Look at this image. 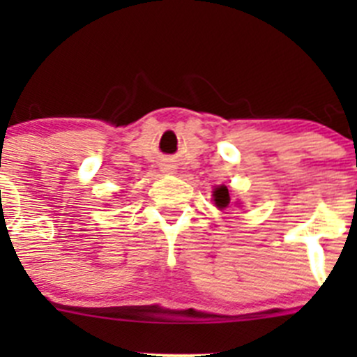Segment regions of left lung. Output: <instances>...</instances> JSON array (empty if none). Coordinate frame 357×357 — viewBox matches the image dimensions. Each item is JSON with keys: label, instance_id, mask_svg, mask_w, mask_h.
<instances>
[{"label": "left lung", "instance_id": "left-lung-1", "mask_svg": "<svg viewBox=\"0 0 357 357\" xmlns=\"http://www.w3.org/2000/svg\"><path fill=\"white\" fill-rule=\"evenodd\" d=\"M212 197H214V204L218 208H225L229 205V192L226 186H218V188L212 192Z\"/></svg>", "mask_w": 357, "mask_h": 357}]
</instances>
